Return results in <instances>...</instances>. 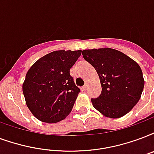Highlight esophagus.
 <instances>
[{
  "label": "esophagus",
  "instance_id": "34e87169",
  "mask_svg": "<svg viewBox=\"0 0 154 154\" xmlns=\"http://www.w3.org/2000/svg\"><path fill=\"white\" fill-rule=\"evenodd\" d=\"M83 90H87V85H86V84H85V85L83 86Z\"/></svg>",
  "mask_w": 154,
  "mask_h": 154
}]
</instances>
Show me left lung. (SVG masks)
<instances>
[{"mask_svg": "<svg viewBox=\"0 0 154 154\" xmlns=\"http://www.w3.org/2000/svg\"><path fill=\"white\" fill-rule=\"evenodd\" d=\"M82 55L95 69L102 85L99 97L91 99L93 106L111 119L128 113L140 100L145 85L139 64L121 51L109 48L83 50Z\"/></svg>", "mask_w": 154, "mask_h": 154, "instance_id": "8db88e82", "label": "left lung"}]
</instances>
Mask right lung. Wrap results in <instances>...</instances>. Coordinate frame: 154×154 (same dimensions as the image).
<instances>
[{
    "mask_svg": "<svg viewBox=\"0 0 154 154\" xmlns=\"http://www.w3.org/2000/svg\"><path fill=\"white\" fill-rule=\"evenodd\" d=\"M82 50H59L38 59L30 67L22 84L26 106L35 118L54 124L71 112L80 92L69 70Z\"/></svg>",
    "mask_w": 154,
    "mask_h": 154,
    "instance_id": "1",
    "label": "right lung"
}]
</instances>
